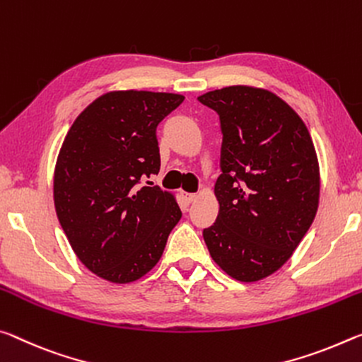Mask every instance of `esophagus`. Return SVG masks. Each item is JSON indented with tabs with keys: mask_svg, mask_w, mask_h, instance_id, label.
Instances as JSON below:
<instances>
[{
	"mask_svg": "<svg viewBox=\"0 0 362 362\" xmlns=\"http://www.w3.org/2000/svg\"><path fill=\"white\" fill-rule=\"evenodd\" d=\"M197 197H199L197 194H189V192H186V194H185V199H186V202H189V204L194 202V200L197 199Z\"/></svg>",
	"mask_w": 362,
	"mask_h": 362,
	"instance_id": "34e87169",
	"label": "esophagus"
}]
</instances>
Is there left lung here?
Listing matches in <instances>:
<instances>
[{
  "instance_id": "1",
  "label": "left lung",
  "mask_w": 362,
  "mask_h": 362,
  "mask_svg": "<svg viewBox=\"0 0 362 362\" xmlns=\"http://www.w3.org/2000/svg\"><path fill=\"white\" fill-rule=\"evenodd\" d=\"M199 100L220 117L223 134L220 213L204 240L230 277L259 281L292 257L315 220V146L297 112L271 91L229 86Z\"/></svg>"
}]
</instances>
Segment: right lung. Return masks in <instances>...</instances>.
Here are the masks:
<instances>
[{"mask_svg": "<svg viewBox=\"0 0 362 362\" xmlns=\"http://www.w3.org/2000/svg\"><path fill=\"white\" fill-rule=\"evenodd\" d=\"M185 96L112 91L76 117L59 152L54 205L80 262L105 281L149 272L181 218L175 197L144 177L160 171L157 127Z\"/></svg>", "mask_w": 362, "mask_h": 362, "instance_id": "obj_1", "label": "right lung"}]
</instances>
